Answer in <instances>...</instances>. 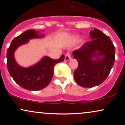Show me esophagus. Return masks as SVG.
<instances>
[{
  "instance_id": "1",
  "label": "esophagus",
  "mask_w": 125,
  "mask_h": 125,
  "mask_svg": "<svg viewBox=\"0 0 125 125\" xmlns=\"http://www.w3.org/2000/svg\"><path fill=\"white\" fill-rule=\"evenodd\" d=\"M71 53H69V52L65 54V58H64V60H65V61H69L70 59H71Z\"/></svg>"
}]
</instances>
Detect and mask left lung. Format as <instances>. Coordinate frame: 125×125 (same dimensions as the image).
Returning <instances> with one entry per match:
<instances>
[{"mask_svg": "<svg viewBox=\"0 0 125 125\" xmlns=\"http://www.w3.org/2000/svg\"><path fill=\"white\" fill-rule=\"evenodd\" d=\"M92 41L73 52L78 62L74 79L79 86L92 87L102 83L115 62V48L110 38L97 29L90 31Z\"/></svg>", "mask_w": 125, "mask_h": 125, "instance_id": "1", "label": "left lung"}]
</instances>
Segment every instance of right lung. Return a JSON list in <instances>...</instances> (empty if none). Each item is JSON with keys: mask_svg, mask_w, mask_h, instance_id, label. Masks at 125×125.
<instances>
[{"mask_svg": "<svg viewBox=\"0 0 125 125\" xmlns=\"http://www.w3.org/2000/svg\"><path fill=\"white\" fill-rule=\"evenodd\" d=\"M44 36L34 29L28 30L16 37L7 51V67L9 74L17 84L26 90L37 91L46 87L53 75L54 65L64 59V54L57 60L44 56L37 63L28 67H21L16 62L14 53L19 47L28 43L29 40Z\"/></svg>", "mask_w": 125, "mask_h": 125, "instance_id": "obj_1", "label": "right lung"}]
</instances>
